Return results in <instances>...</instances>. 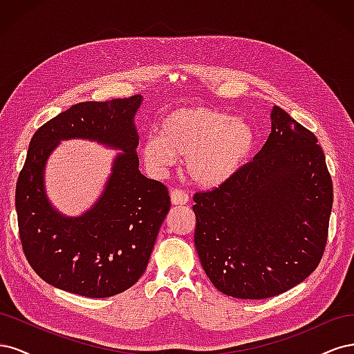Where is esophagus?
Wrapping results in <instances>:
<instances>
[{
	"label": "esophagus",
	"mask_w": 354,
	"mask_h": 354,
	"mask_svg": "<svg viewBox=\"0 0 354 354\" xmlns=\"http://www.w3.org/2000/svg\"><path fill=\"white\" fill-rule=\"evenodd\" d=\"M171 203L173 205H186V203L189 202V195L186 194V192L180 190V189H174L173 192H171Z\"/></svg>",
	"instance_id": "obj_1"
}]
</instances>
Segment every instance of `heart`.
Here are the masks:
<instances>
[{
    "label": "heart",
    "instance_id": "1",
    "mask_svg": "<svg viewBox=\"0 0 354 354\" xmlns=\"http://www.w3.org/2000/svg\"><path fill=\"white\" fill-rule=\"evenodd\" d=\"M255 146V133L243 118L208 106L168 112L159 133L143 138L140 152L153 173L185 158L187 176L202 187H217L238 173Z\"/></svg>",
    "mask_w": 354,
    "mask_h": 354
}]
</instances>
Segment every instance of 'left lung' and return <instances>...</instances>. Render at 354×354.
I'll return each instance as SVG.
<instances>
[{"instance_id":"left-lung-1","label":"left lung","mask_w":354,"mask_h":354,"mask_svg":"<svg viewBox=\"0 0 354 354\" xmlns=\"http://www.w3.org/2000/svg\"><path fill=\"white\" fill-rule=\"evenodd\" d=\"M261 151L226 183L195 194V246L220 292L261 299L310 276L322 259L332 181L316 136L273 106Z\"/></svg>"}]
</instances>
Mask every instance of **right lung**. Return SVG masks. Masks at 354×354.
I'll return each mask as SVG.
<instances>
[{"label": "right lung", "instance_id": "1", "mask_svg": "<svg viewBox=\"0 0 354 354\" xmlns=\"http://www.w3.org/2000/svg\"><path fill=\"white\" fill-rule=\"evenodd\" d=\"M140 94L73 104L39 127L16 186L19 234L26 260L42 281L90 298L112 297L145 273L169 211L167 187L138 169L134 116ZM82 138L120 150L95 205L69 218L50 205L44 173L63 140Z\"/></svg>", "mask_w": 354, "mask_h": 354}]
</instances>
